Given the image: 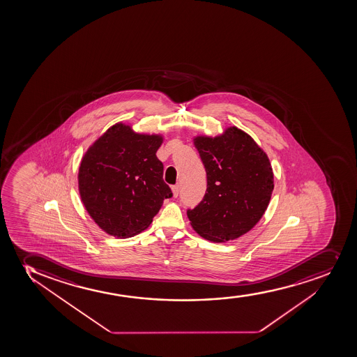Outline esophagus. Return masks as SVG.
<instances>
[{
  "mask_svg": "<svg viewBox=\"0 0 357 357\" xmlns=\"http://www.w3.org/2000/svg\"><path fill=\"white\" fill-rule=\"evenodd\" d=\"M172 195L173 198H176L178 195H179V186H178V185H174V186H172Z\"/></svg>",
  "mask_w": 357,
  "mask_h": 357,
  "instance_id": "esophagus-1",
  "label": "esophagus"
}]
</instances>
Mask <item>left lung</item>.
Here are the masks:
<instances>
[{
    "instance_id": "1",
    "label": "left lung",
    "mask_w": 357,
    "mask_h": 357,
    "mask_svg": "<svg viewBox=\"0 0 357 357\" xmlns=\"http://www.w3.org/2000/svg\"><path fill=\"white\" fill-rule=\"evenodd\" d=\"M206 171L204 199L188 210L192 229L206 241L225 243L252 230L264 215L273 191L268 154L236 126L215 137L193 138Z\"/></svg>"
}]
</instances>
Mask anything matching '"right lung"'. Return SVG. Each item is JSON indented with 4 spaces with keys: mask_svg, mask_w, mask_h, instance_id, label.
<instances>
[{
    "mask_svg": "<svg viewBox=\"0 0 357 357\" xmlns=\"http://www.w3.org/2000/svg\"><path fill=\"white\" fill-rule=\"evenodd\" d=\"M162 142L161 135L138 133L120 121L96 139L81 159V202L109 236L133 237L146 230L164 200L172 196L157 158Z\"/></svg>",
    "mask_w": 357,
    "mask_h": 357,
    "instance_id": "1",
    "label": "right lung"
}]
</instances>
